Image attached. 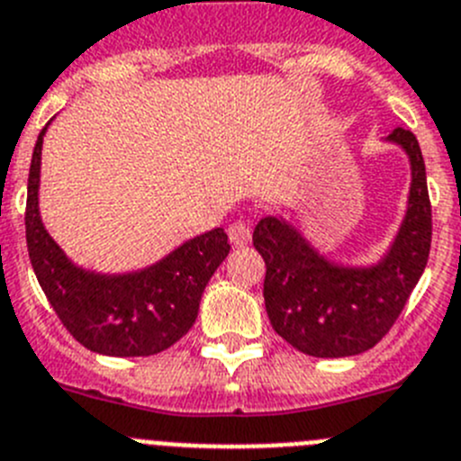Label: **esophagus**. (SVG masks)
<instances>
[{
  "mask_svg": "<svg viewBox=\"0 0 461 461\" xmlns=\"http://www.w3.org/2000/svg\"><path fill=\"white\" fill-rule=\"evenodd\" d=\"M227 236H230V243L234 248H240V246H248L252 239V231L250 227L246 225V222H231L230 230H227Z\"/></svg>",
  "mask_w": 461,
  "mask_h": 461,
  "instance_id": "esophagus-1",
  "label": "esophagus"
}]
</instances>
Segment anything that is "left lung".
<instances>
[{
    "label": "left lung",
    "mask_w": 461,
    "mask_h": 461,
    "mask_svg": "<svg viewBox=\"0 0 461 461\" xmlns=\"http://www.w3.org/2000/svg\"><path fill=\"white\" fill-rule=\"evenodd\" d=\"M381 142L404 151L411 184L404 218L375 261L333 259L285 215H264L255 227L252 243L267 261V314L273 330L301 354L344 358L372 349L400 317L427 267L432 209L420 147L404 128Z\"/></svg>",
    "instance_id": "left-lung-1"
}]
</instances>
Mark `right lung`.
<instances>
[{
  "label": "right lung",
  "instance_id": "add662e5",
  "mask_svg": "<svg viewBox=\"0 0 461 461\" xmlns=\"http://www.w3.org/2000/svg\"><path fill=\"white\" fill-rule=\"evenodd\" d=\"M48 126L32 156L24 215L29 259L41 289L68 333L86 349L117 358L169 349L190 330L211 276L230 255L227 234L215 227L193 236L135 271L103 273L76 264L41 218V153Z\"/></svg>",
  "mask_w": 461,
  "mask_h": 461
}]
</instances>
